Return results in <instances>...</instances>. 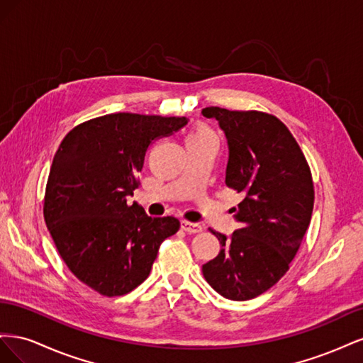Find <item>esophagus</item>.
I'll use <instances>...</instances> for the list:
<instances>
[{
  "instance_id": "esophagus-1",
  "label": "esophagus",
  "mask_w": 363,
  "mask_h": 363,
  "mask_svg": "<svg viewBox=\"0 0 363 363\" xmlns=\"http://www.w3.org/2000/svg\"><path fill=\"white\" fill-rule=\"evenodd\" d=\"M182 228L186 233H200L203 232V225L196 224V223H189V221H182Z\"/></svg>"
}]
</instances>
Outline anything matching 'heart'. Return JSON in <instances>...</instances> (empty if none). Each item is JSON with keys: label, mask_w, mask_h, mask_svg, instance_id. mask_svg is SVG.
Segmentation results:
<instances>
[{"label": "heart", "mask_w": 363, "mask_h": 363, "mask_svg": "<svg viewBox=\"0 0 363 363\" xmlns=\"http://www.w3.org/2000/svg\"><path fill=\"white\" fill-rule=\"evenodd\" d=\"M206 138H215V136H213L212 131L208 130L207 127H204V125H200V127L194 128L191 133H189V136H188V139H206Z\"/></svg>", "instance_id": "1"}]
</instances>
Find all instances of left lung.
I'll return each instance as SVG.
<instances>
[{"mask_svg":"<svg viewBox=\"0 0 363 363\" xmlns=\"http://www.w3.org/2000/svg\"><path fill=\"white\" fill-rule=\"evenodd\" d=\"M228 145L225 184L244 195L233 208L240 227L225 236L203 276L225 298L245 301L272 288L300 248L313 211L311 168L288 127L263 112L203 108Z\"/></svg>","mask_w":363,"mask_h":363,"instance_id":"obj_1","label":"left lung"}]
</instances>
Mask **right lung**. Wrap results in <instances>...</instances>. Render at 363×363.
Here are the masks:
<instances>
[{
	"mask_svg": "<svg viewBox=\"0 0 363 363\" xmlns=\"http://www.w3.org/2000/svg\"><path fill=\"white\" fill-rule=\"evenodd\" d=\"M188 118L111 113L74 127L54 156L43 218L74 276L106 296L124 295L148 276L174 216L151 218L127 204L139 186L148 147Z\"/></svg>",
	"mask_w": 363,
	"mask_h": 363,
	"instance_id": "add662e5",
	"label": "right lung"
}]
</instances>
